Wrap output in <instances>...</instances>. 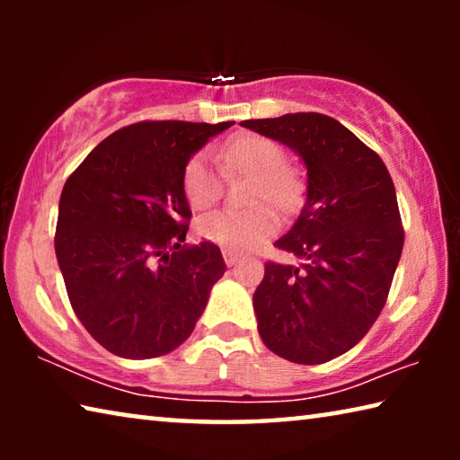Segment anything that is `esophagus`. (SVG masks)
<instances>
[{"instance_id": "esophagus-1", "label": "esophagus", "mask_w": 460, "mask_h": 460, "mask_svg": "<svg viewBox=\"0 0 460 460\" xmlns=\"http://www.w3.org/2000/svg\"><path fill=\"white\" fill-rule=\"evenodd\" d=\"M223 258L227 266H235V263L241 260L235 252H231V249H223Z\"/></svg>"}]
</instances>
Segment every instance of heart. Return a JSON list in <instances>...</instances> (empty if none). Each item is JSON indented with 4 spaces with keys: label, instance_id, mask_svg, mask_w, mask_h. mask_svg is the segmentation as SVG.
<instances>
[{
    "label": "heart",
    "instance_id": "heart-1",
    "mask_svg": "<svg viewBox=\"0 0 460 460\" xmlns=\"http://www.w3.org/2000/svg\"><path fill=\"white\" fill-rule=\"evenodd\" d=\"M221 164L245 176H252L247 200L258 205L249 211H213L197 219V233L227 249H252L276 235L279 229L274 208L260 206V201L292 213L298 208L305 194V181L298 168L286 164L284 147L270 137L258 134H239L215 150ZM182 190L192 208H207L221 197V176L211 155L200 152L190 158L182 174Z\"/></svg>",
    "mask_w": 460,
    "mask_h": 460
}]
</instances>
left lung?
Masks as SVG:
<instances>
[{
  "instance_id": "left-lung-1",
  "label": "left lung",
  "mask_w": 460,
  "mask_h": 460,
  "mask_svg": "<svg viewBox=\"0 0 460 460\" xmlns=\"http://www.w3.org/2000/svg\"><path fill=\"white\" fill-rule=\"evenodd\" d=\"M241 126L292 147L308 174L300 217L274 243L302 263H266L253 294L260 337L292 363H326L353 349L385 306L403 247L392 176L329 115L288 113Z\"/></svg>"
}]
</instances>
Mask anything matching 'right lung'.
<instances>
[{"mask_svg": "<svg viewBox=\"0 0 460 460\" xmlns=\"http://www.w3.org/2000/svg\"><path fill=\"white\" fill-rule=\"evenodd\" d=\"M233 126L139 121L105 137L68 176L54 249L84 329L109 353L152 359L181 347L225 274L211 241L184 245L190 155Z\"/></svg>", "mask_w": 460, "mask_h": 460, "instance_id": "add662e5", "label": "right lung"}]
</instances>
